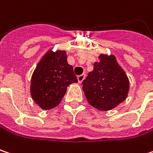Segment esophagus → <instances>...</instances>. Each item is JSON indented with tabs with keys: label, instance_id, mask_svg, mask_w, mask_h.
<instances>
[{
	"label": "esophagus",
	"instance_id": "34e87169",
	"mask_svg": "<svg viewBox=\"0 0 153 153\" xmlns=\"http://www.w3.org/2000/svg\"><path fill=\"white\" fill-rule=\"evenodd\" d=\"M84 78H85V74H82V75L77 76V80H78V82H82Z\"/></svg>",
	"mask_w": 153,
	"mask_h": 153
}]
</instances>
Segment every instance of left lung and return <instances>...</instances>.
<instances>
[{
    "mask_svg": "<svg viewBox=\"0 0 153 153\" xmlns=\"http://www.w3.org/2000/svg\"><path fill=\"white\" fill-rule=\"evenodd\" d=\"M82 83L88 103L101 111L110 110L124 102L129 90L126 73L113 55L101 54Z\"/></svg>",
    "mask_w": 153,
    "mask_h": 153,
    "instance_id": "1",
    "label": "left lung"
}]
</instances>
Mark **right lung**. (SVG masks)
<instances>
[{"mask_svg": "<svg viewBox=\"0 0 153 153\" xmlns=\"http://www.w3.org/2000/svg\"><path fill=\"white\" fill-rule=\"evenodd\" d=\"M77 82L73 67L67 63L65 51H48L38 64L31 80L33 100L42 109L49 110L60 103L67 87Z\"/></svg>", "mask_w": 153, "mask_h": 153, "instance_id": "obj_1", "label": "right lung"}]
</instances>
